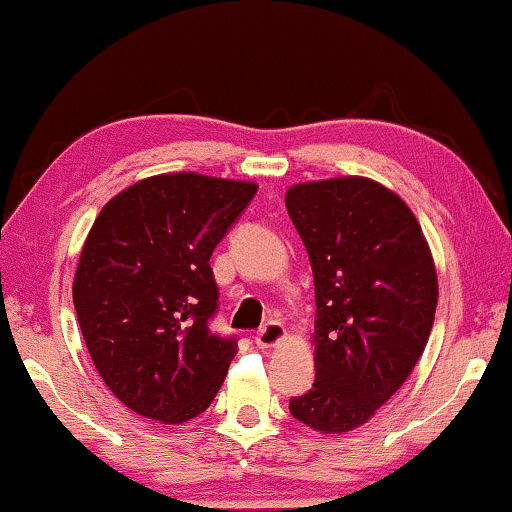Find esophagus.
Returning a JSON list of instances; mask_svg holds the SVG:
<instances>
[{"mask_svg":"<svg viewBox=\"0 0 512 512\" xmlns=\"http://www.w3.org/2000/svg\"><path fill=\"white\" fill-rule=\"evenodd\" d=\"M286 341V327L281 322H267V325L256 334V345L258 348H277L279 343Z\"/></svg>","mask_w":512,"mask_h":512,"instance_id":"34e87169","label":"esophagus"}]
</instances>
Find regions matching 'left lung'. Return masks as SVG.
<instances>
[{
    "label": "left lung",
    "mask_w": 512,
    "mask_h": 512,
    "mask_svg": "<svg viewBox=\"0 0 512 512\" xmlns=\"http://www.w3.org/2000/svg\"><path fill=\"white\" fill-rule=\"evenodd\" d=\"M286 208L309 251L318 306L316 382L290 398V414L322 435H345L373 419L426 350L435 261L410 206L373 178L290 185Z\"/></svg>",
    "instance_id": "8db88e82"
}]
</instances>
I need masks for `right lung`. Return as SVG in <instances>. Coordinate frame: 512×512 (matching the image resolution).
<instances>
[{"label":"right lung","mask_w":512,"mask_h":512,"mask_svg":"<svg viewBox=\"0 0 512 512\" xmlns=\"http://www.w3.org/2000/svg\"><path fill=\"white\" fill-rule=\"evenodd\" d=\"M258 190L196 171L157 174L105 203L73 302L93 366L128 410L178 426L208 410L238 352L210 334V256Z\"/></svg>","instance_id":"1"}]
</instances>
